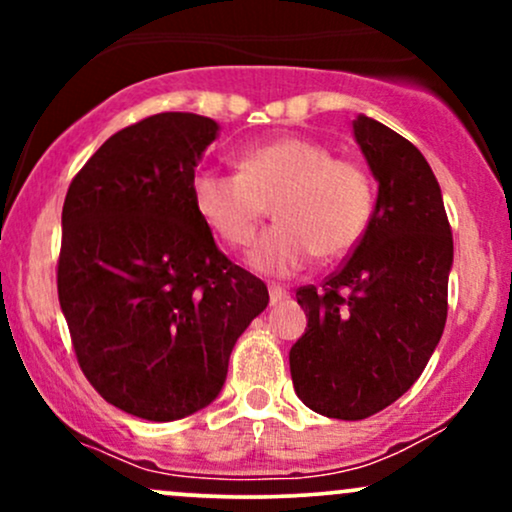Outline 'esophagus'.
I'll return each instance as SVG.
<instances>
[{"label": "esophagus", "mask_w": 512, "mask_h": 512, "mask_svg": "<svg viewBox=\"0 0 512 512\" xmlns=\"http://www.w3.org/2000/svg\"><path fill=\"white\" fill-rule=\"evenodd\" d=\"M286 298H289V291H286L284 286H276V284L269 286V303L276 305V303L286 301Z\"/></svg>", "instance_id": "esophagus-1"}]
</instances>
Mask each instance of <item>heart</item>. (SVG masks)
<instances>
[{
	"label": "heart",
	"instance_id": "b5f03b06",
	"mask_svg": "<svg viewBox=\"0 0 512 512\" xmlns=\"http://www.w3.org/2000/svg\"><path fill=\"white\" fill-rule=\"evenodd\" d=\"M192 207L228 248H248L267 216L276 223L252 248L257 272L289 276L315 257L351 252L373 219V180L358 163L334 158L308 137H279L245 149L238 173L202 168L192 175Z\"/></svg>",
	"mask_w": 512,
	"mask_h": 512
}]
</instances>
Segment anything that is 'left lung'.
Segmentation results:
<instances>
[{
  "instance_id": "8db88e82",
  "label": "left lung",
  "mask_w": 512,
  "mask_h": 512,
  "mask_svg": "<svg viewBox=\"0 0 512 512\" xmlns=\"http://www.w3.org/2000/svg\"><path fill=\"white\" fill-rule=\"evenodd\" d=\"M354 137L378 180L373 219L342 269L296 291L308 327L289 354L305 407L342 421L390 407L424 373L452 267L443 195L421 151L366 115Z\"/></svg>"
}]
</instances>
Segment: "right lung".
I'll return each mask as SVG.
<instances>
[{"label":"right lung","mask_w":512,"mask_h":512,"mask_svg":"<svg viewBox=\"0 0 512 512\" xmlns=\"http://www.w3.org/2000/svg\"><path fill=\"white\" fill-rule=\"evenodd\" d=\"M216 134L195 113L146 117L88 158L64 197L57 296L76 361L105 402L146 421L214 402L233 346L269 303L192 207Z\"/></svg>","instance_id":"right-lung-1"}]
</instances>
